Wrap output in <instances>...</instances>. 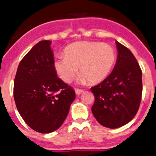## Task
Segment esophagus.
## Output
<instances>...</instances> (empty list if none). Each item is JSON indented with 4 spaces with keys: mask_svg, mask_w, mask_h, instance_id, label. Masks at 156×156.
Wrapping results in <instances>:
<instances>
[{
    "mask_svg": "<svg viewBox=\"0 0 156 156\" xmlns=\"http://www.w3.org/2000/svg\"><path fill=\"white\" fill-rule=\"evenodd\" d=\"M83 92V89H79V88H76V89H75V93H76V95L81 94Z\"/></svg>",
    "mask_w": 156,
    "mask_h": 156,
    "instance_id": "1",
    "label": "esophagus"
}]
</instances>
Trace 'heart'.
<instances>
[{
	"instance_id": "1",
	"label": "heart",
	"mask_w": 156,
	"mask_h": 156,
	"mask_svg": "<svg viewBox=\"0 0 156 156\" xmlns=\"http://www.w3.org/2000/svg\"><path fill=\"white\" fill-rule=\"evenodd\" d=\"M116 62V52L109 44L98 41H79L70 44L64 57L55 60L54 68L59 77L70 83L79 68L80 81L91 84L103 81L109 75Z\"/></svg>"
}]
</instances>
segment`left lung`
<instances>
[{
    "label": "left lung",
    "mask_w": 156,
    "mask_h": 156,
    "mask_svg": "<svg viewBox=\"0 0 156 156\" xmlns=\"http://www.w3.org/2000/svg\"><path fill=\"white\" fill-rule=\"evenodd\" d=\"M118 58L113 71L92 87L91 112L98 123L116 129L128 123L138 111L142 95V71L129 49L116 41Z\"/></svg>",
    "instance_id": "8db88e82"
}]
</instances>
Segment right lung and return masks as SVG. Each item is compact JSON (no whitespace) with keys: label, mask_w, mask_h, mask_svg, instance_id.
Wrapping results in <instances>:
<instances>
[{"label":"right lung","mask_w":156,"mask_h":156,"mask_svg":"<svg viewBox=\"0 0 156 156\" xmlns=\"http://www.w3.org/2000/svg\"><path fill=\"white\" fill-rule=\"evenodd\" d=\"M51 44L44 40L35 45L20 62L14 80L18 111L40 133L58 129L76 98L72 87L57 76Z\"/></svg>","instance_id":"obj_1"}]
</instances>
